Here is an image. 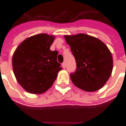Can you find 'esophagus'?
<instances>
[{
  "label": "esophagus",
  "instance_id": "34e87169",
  "mask_svg": "<svg viewBox=\"0 0 126 126\" xmlns=\"http://www.w3.org/2000/svg\"><path fill=\"white\" fill-rule=\"evenodd\" d=\"M62 66H63V67L64 69L65 68V67H66V63H65V62H63V63H62Z\"/></svg>",
  "mask_w": 126,
  "mask_h": 126
}]
</instances>
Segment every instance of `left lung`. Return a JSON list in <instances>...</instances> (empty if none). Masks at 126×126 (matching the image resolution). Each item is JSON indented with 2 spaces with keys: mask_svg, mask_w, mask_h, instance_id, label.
<instances>
[{
  "mask_svg": "<svg viewBox=\"0 0 126 126\" xmlns=\"http://www.w3.org/2000/svg\"><path fill=\"white\" fill-rule=\"evenodd\" d=\"M65 38L76 62V70L70 74L74 84L86 92L100 89L113 70V57L107 47L84 33L66 35Z\"/></svg>",
  "mask_w": 126,
  "mask_h": 126,
  "instance_id": "obj_1",
  "label": "left lung"
}]
</instances>
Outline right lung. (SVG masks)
Wrapping results in <instances>:
<instances>
[{
    "mask_svg": "<svg viewBox=\"0 0 126 126\" xmlns=\"http://www.w3.org/2000/svg\"><path fill=\"white\" fill-rule=\"evenodd\" d=\"M54 40V36L39 33L26 38L15 50L12 59L13 72L19 84L27 92H46L62 69L57 62L58 52L50 50Z\"/></svg>",
    "mask_w": 126,
    "mask_h": 126,
    "instance_id": "add662e5",
    "label": "right lung"
}]
</instances>
